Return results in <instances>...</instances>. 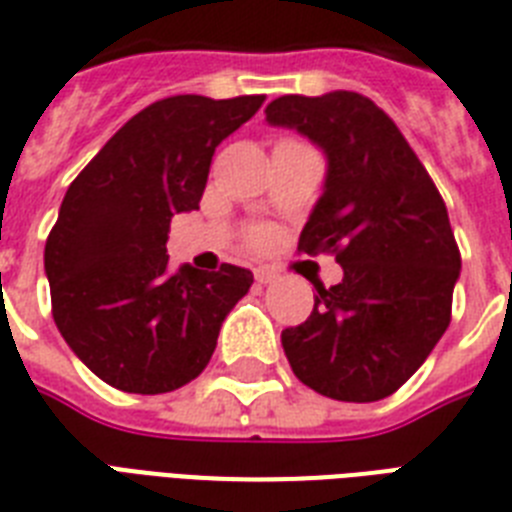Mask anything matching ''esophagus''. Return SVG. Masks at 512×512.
Listing matches in <instances>:
<instances>
[{"instance_id": "esophagus-1", "label": "esophagus", "mask_w": 512, "mask_h": 512, "mask_svg": "<svg viewBox=\"0 0 512 512\" xmlns=\"http://www.w3.org/2000/svg\"><path fill=\"white\" fill-rule=\"evenodd\" d=\"M276 279H279V271H273V268H255L257 284H273Z\"/></svg>"}]
</instances>
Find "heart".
<instances>
[{
  "label": "heart",
  "instance_id": "heart-1",
  "mask_svg": "<svg viewBox=\"0 0 512 512\" xmlns=\"http://www.w3.org/2000/svg\"><path fill=\"white\" fill-rule=\"evenodd\" d=\"M265 241H268V231H263V228H255V231L249 233V244L252 247H263Z\"/></svg>",
  "mask_w": 512,
  "mask_h": 512
}]
</instances>
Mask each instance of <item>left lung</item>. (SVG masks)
I'll return each mask as SVG.
<instances>
[{"label":"left lung","mask_w":512,"mask_h":512,"mask_svg":"<svg viewBox=\"0 0 512 512\" xmlns=\"http://www.w3.org/2000/svg\"><path fill=\"white\" fill-rule=\"evenodd\" d=\"M327 154L324 193L297 249L342 265L311 316L281 332L300 382L337 401H380L422 366L452 321L460 247L446 204L396 122L358 92L281 95L265 108Z\"/></svg>","instance_id":"obj_1"}]
</instances>
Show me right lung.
<instances>
[{"label":"right lung","instance_id":"right-lung-1","mask_svg":"<svg viewBox=\"0 0 512 512\" xmlns=\"http://www.w3.org/2000/svg\"><path fill=\"white\" fill-rule=\"evenodd\" d=\"M263 100H156L68 185L44 247L52 319L108 385L156 396L196 380L252 287L239 265L172 271L167 233L177 212L199 209L215 148Z\"/></svg>","mask_w":512,"mask_h":512}]
</instances>
